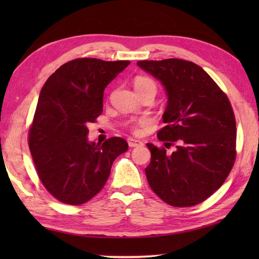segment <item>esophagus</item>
Instances as JSON below:
<instances>
[{
  "mask_svg": "<svg viewBox=\"0 0 259 259\" xmlns=\"http://www.w3.org/2000/svg\"><path fill=\"white\" fill-rule=\"evenodd\" d=\"M128 145H129V147L142 146L143 145V142H140V140H137V139H134V138H129L128 139Z\"/></svg>",
  "mask_w": 259,
  "mask_h": 259,
  "instance_id": "1",
  "label": "esophagus"
}]
</instances>
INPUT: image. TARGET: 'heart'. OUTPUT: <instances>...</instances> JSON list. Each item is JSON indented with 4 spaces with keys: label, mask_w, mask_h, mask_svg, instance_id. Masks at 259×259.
Here are the masks:
<instances>
[{
    "label": "heart",
    "mask_w": 259,
    "mask_h": 259,
    "mask_svg": "<svg viewBox=\"0 0 259 259\" xmlns=\"http://www.w3.org/2000/svg\"><path fill=\"white\" fill-rule=\"evenodd\" d=\"M134 85L137 93H139V91L152 90L153 93L156 94V83L153 78L148 76H137L134 81ZM148 122L150 121H148V119H146V117H142V119L139 120L129 121L126 124H128L129 129L133 131V134L139 135L142 133L144 126L148 124Z\"/></svg>",
    "instance_id": "b5f03b06"
}]
</instances>
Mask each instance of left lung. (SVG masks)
I'll return each instance as SVG.
<instances>
[{
  "mask_svg": "<svg viewBox=\"0 0 259 259\" xmlns=\"http://www.w3.org/2000/svg\"><path fill=\"white\" fill-rule=\"evenodd\" d=\"M137 65L159 78L168 95L164 126L147 144L145 169L152 191L172 207H193L226 181L236 157V123L230 99L202 68L177 58L142 60ZM176 146L172 153L166 148Z\"/></svg>",
  "mask_w": 259,
  "mask_h": 259,
  "instance_id": "8db88e82",
  "label": "left lung"
}]
</instances>
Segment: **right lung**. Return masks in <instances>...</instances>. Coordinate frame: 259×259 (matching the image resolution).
<instances>
[{
	"label": "right lung",
	"instance_id": "right-lung-1",
	"mask_svg": "<svg viewBox=\"0 0 259 259\" xmlns=\"http://www.w3.org/2000/svg\"><path fill=\"white\" fill-rule=\"evenodd\" d=\"M129 60L76 58L43 85L28 130V146L42 185L60 202L80 205L103 190L123 138L88 142V125L103 113L104 90Z\"/></svg>",
	"mask_w": 259,
	"mask_h": 259
}]
</instances>
